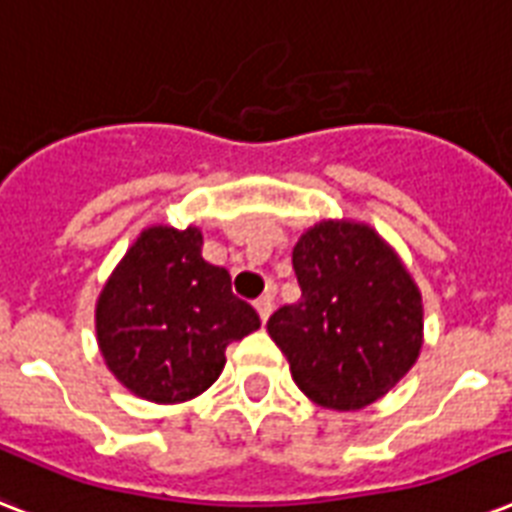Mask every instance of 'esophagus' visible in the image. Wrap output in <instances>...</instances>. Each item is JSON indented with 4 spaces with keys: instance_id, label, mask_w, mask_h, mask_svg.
I'll list each match as a JSON object with an SVG mask.
<instances>
[{
    "instance_id": "34e87169",
    "label": "esophagus",
    "mask_w": 512,
    "mask_h": 512,
    "mask_svg": "<svg viewBox=\"0 0 512 512\" xmlns=\"http://www.w3.org/2000/svg\"><path fill=\"white\" fill-rule=\"evenodd\" d=\"M255 308H257V313H260V319L268 321V316H271V311H273V297L271 295L257 297Z\"/></svg>"
}]
</instances>
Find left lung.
Segmentation results:
<instances>
[{"label":"left lung","instance_id":"left-lung-1","mask_svg":"<svg viewBox=\"0 0 512 512\" xmlns=\"http://www.w3.org/2000/svg\"><path fill=\"white\" fill-rule=\"evenodd\" d=\"M300 300L268 319L297 388L327 409L382 398L420 356L422 297L396 252L358 223L313 225L292 252Z\"/></svg>","mask_w":512,"mask_h":512}]
</instances>
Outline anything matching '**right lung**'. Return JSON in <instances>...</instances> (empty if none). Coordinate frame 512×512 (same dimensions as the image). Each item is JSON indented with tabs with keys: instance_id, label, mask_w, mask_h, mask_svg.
Instances as JSON below:
<instances>
[{
	"instance_id": "add662e5",
	"label": "right lung",
	"mask_w": 512,
	"mask_h": 512,
	"mask_svg": "<svg viewBox=\"0 0 512 512\" xmlns=\"http://www.w3.org/2000/svg\"><path fill=\"white\" fill-rule=\"evenodd\" d=\"M100 353L124 388L156 404L199 396L225 348L260 327L231 273L201 257L199 228L154 225L124 255L95 311Z\"/></svg>"
}]
</instances>
